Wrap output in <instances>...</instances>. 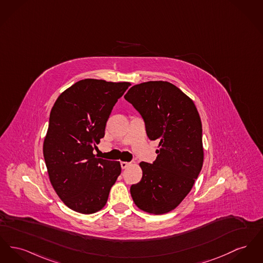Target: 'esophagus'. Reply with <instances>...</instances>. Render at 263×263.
Segmentation results:
<instances>
[{
    "label": "esophagus",
    "mask_w": 263,
    "mask_h": 263,
    "mask_svg": "<svg viewBox=\"0 0 263 263\" xmlns=\"http://www.w3.org/2000/svg\"><path fill=\"white\" fill-rule=\"evenodd\" d=\"M120 165H121L122 169H126V168H128L130 166V163H128V162H121Z\"/></svg>",
    "instance_id": "obj_1"
}]
</instances>
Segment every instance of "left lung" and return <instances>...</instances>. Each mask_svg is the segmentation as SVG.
Here are the masks:
<instances>
[{"mask_svg":"<svg viewBox=\"0 0 263 263\" xmlns=\"http://www.w3.org/2000/svg\"><path fill=\"white\" fill-rule=\"evenodd\" d=\"M124 98L142 116L149 139L159 141L153 164L140 163L143 176L130 187L132 199L149 214L169 213L190 193L202 167L199 112L193 100L168 81L134 85Z\"/></svg>","mask_w":263,"mask_h":263,"instance_id":"8db88e82","label":"left lung"}]
</instances>
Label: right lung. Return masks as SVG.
<instances>
[{"label":"right lung","instance_id":"obj_1","mask_svg":"<svg viewBox=\"0 0 263 263\" xmlns=\"http://www.w3.org/2000/svg\"><path fill=\"white\" fill-rule=\"evenodd\" d=\"M129 86V82L79 80L59 96L50 111L44 141L49 181L61 200L80 214L100 211L121 173L119 162L96 158L93 150Z\"/></svg>","mask_w":263,"mask_h":263}]
</instances>
